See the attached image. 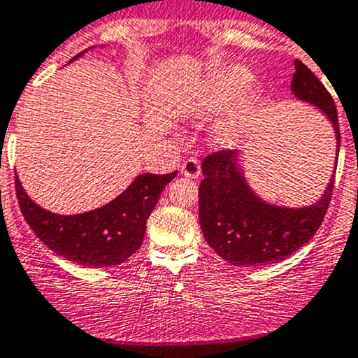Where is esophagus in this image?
<instances>
[{
    "label": "esophagus",
    "mask_w": 358,
    "mask_h": 358,
    "mask_svg": "<svg viewBox=\"0 0 358 358\" xmlns=\"http://www.w3.org/2000/svg\"><path fill=\"white\" fill-rule=\"evenodd\" d=\"M182 176L189 177V179H195V177L200 176V163L196 158H188L182 162L181 165Z\"/></svg>",
    "instance_id": "34e87169"
}]
</instances>
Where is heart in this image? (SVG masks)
Returning <instances> with one entry per match:
<instances>
[{"label": "heart", "mask_w": 358, "mask_h": 358, "mask_svg": "<svg viewBox=\"0 0 358 358\" xmlns=\"http://www.w3.org/2000/svg\"><path fill=\"white\" fill-rule=\"evenodd\" d=\"M250 80L251 71L248 68L239 64L220 68L188 91L182 101V112L189 117H213L223 112L236 98H239ZM255 101H257L255 94L244 100V103L228 117V121L220 126L216 135L220 144L232 145L239 138L250 114L253 112Z\"/></svg>", "instance_id": "b5f03b06"}]
</instances>
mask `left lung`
<instances>
[{
  "mask_svg": "<svg viewBox=\"0 0 358 358\" xmlns=\"http://www.w3.org/2000/svg\"><path fill=\"white\" fill-rule=\"evenodd\" d=\"M292 91L301 100L316 105L332 121L338 138V110L332 96L302 61H295ZM239 152L221 149L203 158L200 182V227L207 244L232 265L258 267L278 264L301 250L322 224L329 209L334 179L322 199L309 207L287 209L268 206L244 181Z\"/></svg>",
  "mask_w": 358,
  "mask_h": 358,
  "instance_id": "1",
  "label": "left lung"
}]
</instances>
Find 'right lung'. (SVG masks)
Returning a JSON list of instances; mask_svg holds the SVG:
<instances>
[{
  "instance_id": "obj_1",
  "label": "right lung",
  "mask_w": 358,
  "mask_h": 358,
  "mask_svg": "<svg viewBox=\"0 0 358 358\" xmlns=\"http://www.w3.org/2000/svg\"><path fill=\"white\" fill-rule=\"evenodd\" d=\"M176 176L177 170L163 176L142 173L107 206L75 216H59L36 206L22 189L19 177L15 193L24 220L54 253L86 267H112L141 248L145 221Z\"/></svg>"
}]
</instances>
